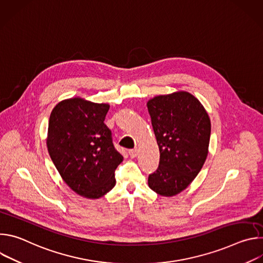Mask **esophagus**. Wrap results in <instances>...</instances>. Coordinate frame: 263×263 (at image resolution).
Segmentation results:
<instances>
[{"label": "esophagus", "instance_id": "34e87169", "mask_svg": "<svg viewBox=\"0 0 263 263\" xmlns=\"http://www.w3.org/2000/svg\"><path fill=\"white\" fill-rule=\"evenodd\" d=\"M129 155L131 158H135L138 155V149L134 148V149H130L129 151Z\"/></svg>", "mask_w": 263, "mask_h": 263}]
</instances>
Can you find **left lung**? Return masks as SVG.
Masks as SVG:
<instances>
[{
    "label": "left lung",
    "mask_w": 263,
    "mask_h": 263,
    "mask_svg": "<svg viewBox=\"0 0 263 263\" xmlns=\"http://www.w3.org/2000/svg\"><path fill=\"white\" fill-rule=\"evenodd\" d=\"M159 146V166L147 184L162 197L180 194L198 176L208 155L211 123L201 102L187 91L146 103Z\"/></svg>",
    "instance_id": "left-lung-1"
}]
</instances>
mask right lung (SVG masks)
I'll use <instances>...</instances> for the list:
<instances>
[{
	"instance_id": "1",
	"label": "right lung",
	"mask_w": 263,
	"mask_h": 263,
	"mask_svg": "<svg viewBox=\"0 0 263 263\" xmlns=\"http://www.w3.org/2000/svg\"><path fill=\"white\" fill-rule=\"evenodd\" d=\"M109 107L71 98L59 102L49 120L50 157L69 189L87 199H99L114 189L115 172L124 159L104 124Z\"/></svg>"
}]
</instances>
